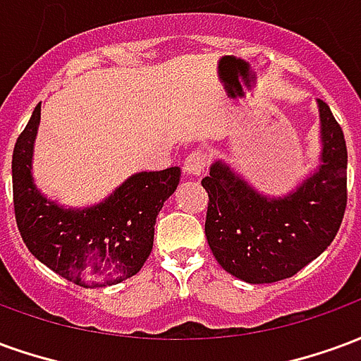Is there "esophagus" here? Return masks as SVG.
I'll list each match as a JSON object with an SVG mask.
<instances>
[{
	"instance_id": "34e87169",
	"label": "esophagus",
	"mask_w": 361,
	"mask_h": 361,
	"mask_svg": "<svg viewBox=\"0 0 361 361\" xmlns=\"http://www.w3.org/2000/svg\"><path fill=\"white\" fill-rule=\"evenodd\" d=\"M209 166V154L204 150H191L183 160V170L191 176H201Z\"/></svg>"
}]
</instances>
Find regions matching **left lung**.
I'll use <instances>...</instances> for the list:
<instances>
[{
	"label": "left lung",
	"mask_w": 361,
	"mask_h": 361,
	"mask_svg": "<svg viewBox=\"0 0 361 361\" xmlns=\"http://www.w3.org/2000/svg\"><path fill=\"white\" fill-rule=\"evenodd\" d=\"M319 102V170L292 195L267 199L222 162L203 178L204 234L220 267L250 284L290 279L331 245L346 211L348 152L329 104Z\"/></svg>",
	"instance_id": "1"
}]
</instances>
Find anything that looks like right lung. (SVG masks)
Here are the masks:
<instances>
[{"mask_svg": "<svg viewBox=\"0 0 361 361\" xmlns=\"http://www.w3.org/2000/svg\"><path fill=\"white\" fill-rule=\"evenodd\" d=\"M40 104L13 149V204L20 238L40 263L85 288L118 284L141 271L154 242L162 204L180 183V168L141 172L104 203L71 211L40 195L30 158Z\"/></svg>", "mask_w": 361, "mask_h": 361, "instance_id": "add662e5", "label": "right lung"}]
</instances>
